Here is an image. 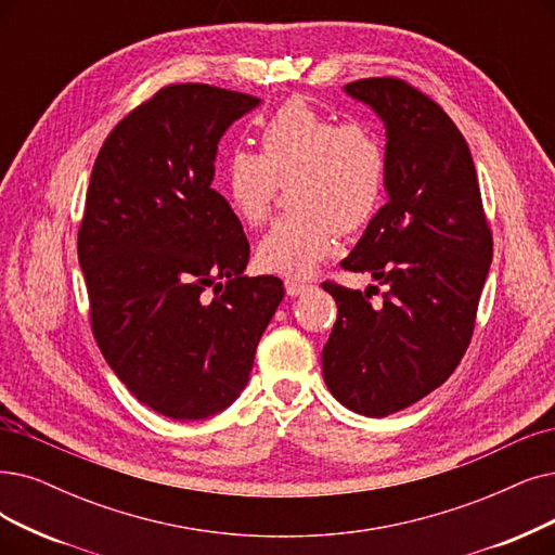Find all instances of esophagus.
<instances>
[{"label": "esophagus", "instance_id": "esophagus-1", "mask_svg": "<svg viewBox=\"0 0 555 555\" xmlns=\"http://www.w3.org/2000/svg\"><path fill=\"white\" fill-rule=\"evenodd\" d=\"M309 286L312 284H307V282H300V280H286L284 282V289H286V294H289L292 298H296V296H300V294H305Z\"/></svg>", "mask_w": 555, "mask_h": 555}]
</instances>
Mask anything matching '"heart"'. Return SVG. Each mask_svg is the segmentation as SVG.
I'll use <instances>...</instances> for the list:
<instances>
[{
	"instance_id": "1",
	"label": "heart",
	"mask_w": 555,
	"mask_h": 555,
	"mask_svg": "<svg viewBox=\"0 0 555 555\" xmlns=\"http://www.w3.org/2000/svg\"><path fill=\"white\" fill-rule=\"evenodd\" d=\"M389 175V154L378 129L294 98L259 129V154L232 150L218 172L220 193L246 225L269 216L278 184L295 180L282 216L257 243L261 271L302 278L335 246L337 232L358 234L378 216Z\"/></svg>"
}]
</instances>
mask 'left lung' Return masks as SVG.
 Returning a JSON list of instances; mask_svg holds the SVG:
<instances>
[{"mask_svg": "<svg viewBox=\"0 0 555 555\" xmlns=\"http://www.w3.org/2000/svg\"><path fill=\"white\" fill-rule=\"evenodd\" d=\"M344 91L387 127L389 203L373 218L341 269L385 284L383 300L323 282L337 321L323 346L332 396L364 416L421 401L460 364L474 335L492 263L467 141L435 100L403 79L371 77Z\"/></svg>", "mask_w": 555, "mask_h": 555, "instance_id": "obj_1", "label": "left lung"}]
</instances>
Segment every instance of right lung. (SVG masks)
Here are the masks:
<instances>
[{
    "mask_svg": "<svg viewBox=\"0 0 555 555\" xmlns=\"http://www.w3.org/2000/svg\"><path fill=\"white\" fill-rule=\"evenodd\" d=\"M259 104L209 83H170L106 137L86 193L77 253L93 337L150 410L207 418L236 401L284 298L243 275L250 243L211 189L218 141Z\"/></svg>",
    "mask_w": 555,
    "mask_h": 555,
    "instance_id": "1",
    "label": "right lung"
}]
</instances>
